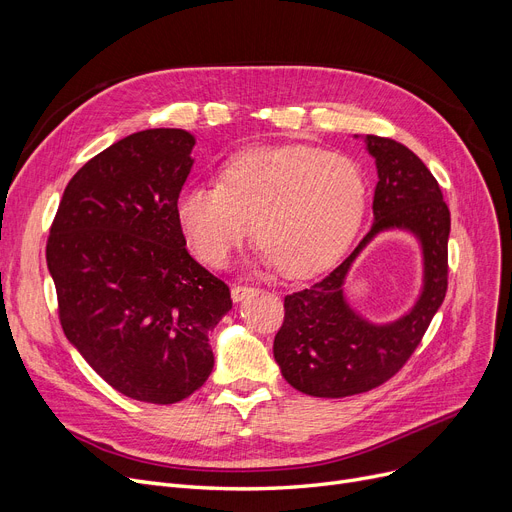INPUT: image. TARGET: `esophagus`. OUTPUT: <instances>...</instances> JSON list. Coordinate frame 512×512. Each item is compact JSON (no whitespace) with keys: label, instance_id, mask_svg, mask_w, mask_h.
Masks as SVG:
<instances>
[{"label":"esophagus","instance_id":"esophagus-1","mask_svg":"<svg viewBox=\"0 0 512 512\" xmlns=\"http://www.w3.org/2000/svg\"><path fill=\"white\" fill-rule=\"evenodd\" d=\"M253 292H255V288H251V286H240V284H234V286L230 288V294H232V301H234V303H240L242 299L249 297V294H253Z\"/></svg>","mask_w":512,"mask_h":512}]
</instances>
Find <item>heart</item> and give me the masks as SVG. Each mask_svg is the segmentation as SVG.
<instances>
[{
    "mask_svg": "<svg viewBox=\"0 0 512 512\" xmlns=\"http://www.w3.org/2000/svg\"><path fill=\"white\" fill-rule=\"evenodd\" d=\"M365 209V178L351 157L307 145L259 147L230 157L220 184H193L176 199L191 249L220 267L255 224L259 261L305 276L353 238Z\"/></svg>",
    "mask_w": 512,
    "mask_h": 512,
    "instance_id": "b5f03b06",
    "label": "heart"
}]
</instances>
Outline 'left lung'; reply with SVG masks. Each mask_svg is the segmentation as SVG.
<instances>
[{"mask_svg":"<svg viewBox=\"0 0 512 512\" xmlns=\"http://www.w3.org/2000/svg\"><path fill=\"white\" fill-rule=\"evenodd\" d=\"M375 159L373 224L357 249L315 284L286 294L274 357L284 380L303 394L342 398L388 382L409 361L448 288L450 211L438 180L405 145L367 134ZM402 229L422 247L424 284L416 305L386 325H373L347 305L343 280L378 233Z\"/></svg>","mask_w":512,"mask_h":512,"instance_id":"left-lung-1","label":"left lung"}]
</instances>
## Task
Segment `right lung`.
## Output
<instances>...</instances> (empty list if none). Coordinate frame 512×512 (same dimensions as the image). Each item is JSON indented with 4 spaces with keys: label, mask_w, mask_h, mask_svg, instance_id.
Wrapping results in <instances>:
<instances>
[{
    "label": "right lung",
    "mask_w": 512,
    "mask_h": 512,
    "mask_svg": "<svg viewBox=\"0 0 512 512\" xmlns=\"http://www.w3.org/2000/svg\"><path fill=\"white\" fill-rule=\"evenodd\" d=\"M195 137L128 134L68 182L47 238L66 338L128 398L172 405L213 369L211 330L232 309L228 286L188 251L176 199Z\"/></svg>",
    "instance_id": "obj_1"
}]
</instances>
